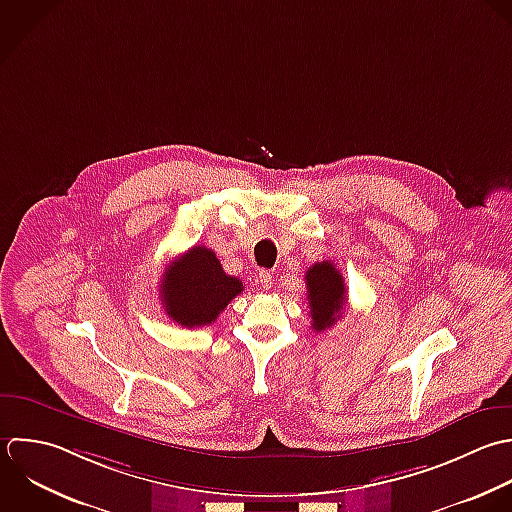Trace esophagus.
Returning <instances> with one entry per match:
<instances>
[{"label": "esophagus", "mask_w": 512, "mask_h": 512, "mask_svg": "<svg viewBox=\"0 0 512 512\" xmlns=\"http://www.w3.org/2000/svg\"><path fill=\"white\" fill-rule=\"evenodd\" d=\"M259 283H261V287L265 289V291H269L271 287H273V275L269 273V271H259Z\"/></svg>", "instance_id": "obj_1"}]
</instances>
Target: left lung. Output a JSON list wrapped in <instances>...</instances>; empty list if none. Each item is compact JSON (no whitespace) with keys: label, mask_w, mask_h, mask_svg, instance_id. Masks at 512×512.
<instances>
[{"label":"left lung","mask_w":512,"mask_h":512,"mask_svg":"<svg viewBox=\"0 0 512 512\" xmlns=\"http://www.w3.org/2000/svg\"><path fill=\"white\" fill-rule=\"evenodd\" d=\"M307 301L311 309V327L319 333L337 323L347 303L345 279L331 261H321L309 267L307 275Z\"/></svg>","instance_id":"left-lung-1"}]
</instances>
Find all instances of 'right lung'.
<instances>
[{"instance_id": "obj_1", "label": "right lung", "mask_w": 512, "mask_h": 512, "mask_svg": "<svg viewBox=\"0 0 512 512\" xmlns=\"http://www.w3.org/2000/svg\"><path fill=\"white\" fill-rule=\"evenodd\" d=\"M243 293V283L227 275L215 253L195 245L163 271L159 297L165 313L181 327H205Z\"/></svg>"}]
</instances>
